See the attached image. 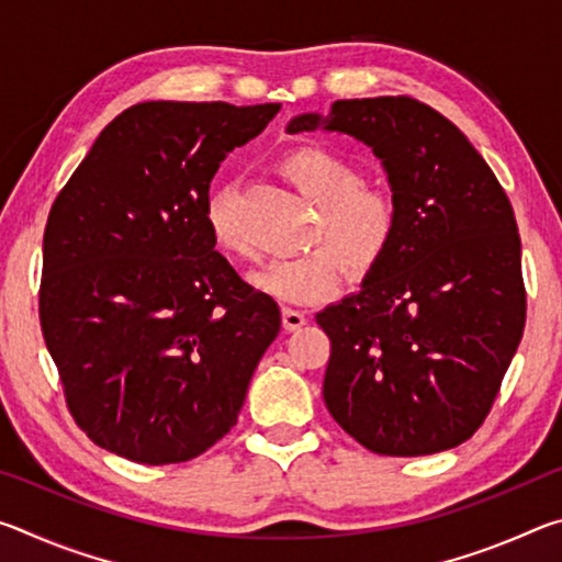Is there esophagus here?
<instances>
[{
    "label": "esophagus",
    "instance_id": "34e87169",
    "mask_svg": "<svg viewBox=\"0 0 562 562\" xmlns=\"http://www.w3.org/2000/svg\"><path fill=\"white\" fill-rule=\"evenodd\" d=\"M304 322H307V315H304L302 310H294V307H282V325L284 329H300Z\"/></svg>",
    "mask_w": 562,
    "mask_h": 562
}]
</instances>
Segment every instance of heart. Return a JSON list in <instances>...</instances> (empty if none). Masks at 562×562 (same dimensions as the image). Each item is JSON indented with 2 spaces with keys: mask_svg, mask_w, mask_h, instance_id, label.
<instances>
[{
  "mask_svg": "<svg viewBox=\"0 0 562 562\" xmlns=\"http://www.w3.org/2000/svg\"><path fill=\"white\" fill-rule=\"evenodd\" d=\"M282 176L317 207L304 250L280 258L252 274L260 292L280 302L329 300L347 270L372 274L392 250L398 231L396 198L382 186L361 183L359 168L337 150L300 146L280 160ZM205 225L215 247L235 260H252L255 245L237 211L235 188H215L205 203Z\"/></svg>",
  "mask_w": 562,
  "mask_h": 562,
  "instance_id": "b5f03b06",
  "label": "heart"
}]
</instances>
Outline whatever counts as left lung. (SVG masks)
Instances as JSON below:
<instances>
[{"label":"left lung","instance_id":"obj_1","mask_svg":"<svg viewBox=\"0 0 562 562\" xmlns=\"http://www.w3.org/2000/svg\"><path fill=\"white\" fill-rule=\"evenodd\" d=\"M349 133L382 158L398 231L359 294L317 315L325 404L364 449L439 453L481 429L526 327L520 235L469 138L408 97L335 101L290 131Z\"/></svg>","mask_w":562,"mask_h":562}]
</instances>
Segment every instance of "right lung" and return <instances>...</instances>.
I'll use <instances>...</instances> for the list:
<instances>
[{"instance_id":"right-lung-1","label":"right lung","mask_w":562,"mask_h":562,"mask_svg":"<svg viewBox=\"0 0 562 562\" xmlns=\"http://www.w3.org/2000/svg\"><path fill=\"white\" fill-rule=\"evenodd\" d=\"M278 111L136 103L56 195L40 322L66 406L101 449L183 463L237 424L282 317L215 250L205 203L221 160Z\"/></svg>"}]
</instances>
